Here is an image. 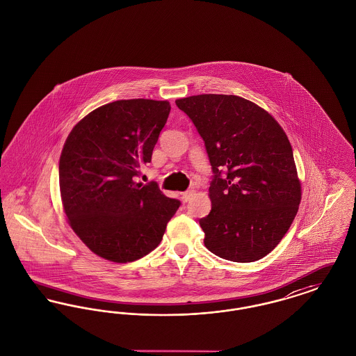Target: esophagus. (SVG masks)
Instances as JSON below:
<instances>
[{"mask_svg":"<svg viewBox=\"0 0 356 356\" xmlns=\"http://www.w3.org/2000/svg\"><path fill=\"white\" fill-rule=\"evenodd\" d=\"M193 196H195V189H188V191H186V192L183 193V199H184L186 203L191 202Z\"/></svg>","mask_w":356,"mask_h":356,"instance_id":"esophagus-1","label":"esophagus"}]
</instances>
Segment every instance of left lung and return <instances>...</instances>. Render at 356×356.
Here are the masks:
<instances>
[{
	"instance_id": "obj_1",
	"label": "left lung",
	"mask_w": 356,
	"mask_h": 356,
	"mask_svg": "<svg viewBox=\"0 0 356 356\" xmlns=\"http://www.w3.org/2000/svg\"><path fill=\"white\" fill-rule=\"evenodd\" d=\"M203 138L213 177L204 244L221 259L251 263L280 243L302 188L287 135L268 112L234 95L176 100Z\"/></svg>"
}]
</instances>
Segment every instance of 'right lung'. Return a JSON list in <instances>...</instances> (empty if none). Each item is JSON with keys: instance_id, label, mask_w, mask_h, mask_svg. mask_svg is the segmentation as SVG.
<instances>
[{"instance_id": "right-lung-1", "label": "right lung", "mask_w": 356, "mask_h": 356, "mask_svg": "<svg viewBox=\"0 0 356 356\" xmlns=\"http://www.w3.org/2000/svg\"><path fill=\"white\" fill-rule=\"evenodd\" d=\"M168 102L119 100L85 116L64 144L58 176L72 229L96 254L128 263L161 241L180 202L157 183H136L151 163Z\"/></svg>"}]
</instances>
